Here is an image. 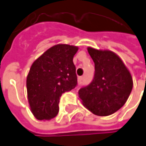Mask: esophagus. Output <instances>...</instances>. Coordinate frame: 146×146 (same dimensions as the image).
<instances>
[{
  "label": "esophagus",
  "instance_id": "1",
  "mask_svg": "<svg viewBox=\"0 0 146 146\" xmlns=\"http://www.w3.org/2000/svg\"><path fill=\"white\" fill-rule=\"evenodd\" d=\"M82 80H83V77H78V83H82Z\"/></svg>",
  "mask_w": 146,
  "mask_h": 146
}]
</instances>
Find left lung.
<instances>
[{
	"label": "left lung",
	"mask_w": 146,
	"mask_h": 146,
	"mask_svg": "<svg viewBox=\"0 0 146 146\" xmlns=\"http://www.w3.org/2000/svg\"><path fill=\"white\" fill-rule=\"evenodd\" d=\"M95 63V75L90 85L78 91L82 104L98 116H108L127 102L133 86L132 77L123 61L109 50L87 47Z\"/></svg>",
	"instance_id": "obj_1"
}]
</instances>
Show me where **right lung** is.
I'll return each instance as SVG.
<instances>
[{"label": "right lung", "instance_id": "add662e5", "mask_svg": "<svg viewBox=\"0 0 146 146\" xmlns=\"http://www.w3.org/2000/svg\"><path fill=\"white\" fill-rule=\"evenodd\" d=\"M76 46L54 45L36 60L27 76V93L29 107L38 120H50L59 112L63 93L77 86L74 54Z\"/></svg>", "mask_w": 146, "mask_h": 146}]
</instances>
